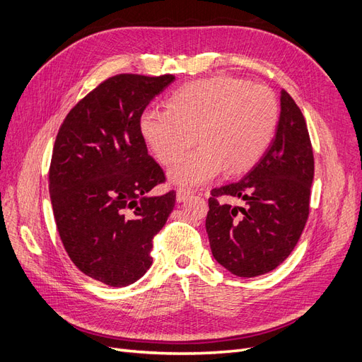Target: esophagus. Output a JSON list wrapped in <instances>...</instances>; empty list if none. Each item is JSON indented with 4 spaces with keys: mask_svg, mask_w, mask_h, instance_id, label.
I'll return each instance as SVG.
<instances>
[{
    "mask_svg": "<svg viewBox=\"0 0 362 362\" xmlns=\"http://www.w3.org/2000/svg\"><path fill=\"white\" fill-rule=\"evenodd\" d=\"M193 194V192L190 190V189H178L177 190V201L178 202H184V201H187L190 196Z\"/></svg>",
    "mask_w": 362,
    "mask_h": 362,
    "instance_id": "1",
    "label": "esophagus"
}]
</instances>
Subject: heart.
I'll return each instance as SVG.
<instances>
[{
  "mask_svg": "<svg viewBox=\"0 0 362 362\" xmlns=\"http://www.w3.org/2000/svg\"><path fill=\"white\" fill-rule=\"evenodd\" d=\"M279 104L267 86L233 76L194 81L175 90L166 112L148 108L140 134L161 164H173L196 141L199 146L169 170V180L193 187L249 170L276 134Z\"/></svg>",
  "mask_w": 362,
  "mask_h": 362,
  "instance_id": "b5f03b06",
  "label": "heart"
}]
</instances>
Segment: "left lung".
<instances>
[{
    "label": "left lung",
    "mask_w": 362,
    "mask_h": 362,
    "mask_svg": "<svg viewBox=\"0 0 362 362\" xmlns=\"http://www.w3.org/2000/svg\"><path fill=\"white\" fill-rule=\"evenodd\" d=\"M313 146L298 104L281 90V115L269 149L246 177L213 189L205 228L213 257L235 276L254 278L276 269L294 246L310 214ZM222 195L243 207L222 204Z\"/></svg>",
    "instance_id": "8db88e82"
}]
</instances>
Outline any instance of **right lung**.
Returning a JSON list of instances; mask_svg holds the SVG:
<instances>
[{
    "instance_id": "1",
    "label": "right lung",
    "mask_w": 362,
    "mask_h": 362,
    "mask_svg": "<svg viewBox=\"0 0 362 362\" xmlns=\"http://www.w3.org/2000/svg\"><path fill=\"white\" fill-rule=\"evenodd\" d=\"M173 75L119 74L64 117L54 144L49 196L62 243L84 275L125 287L152 264V238L177 194L148 196L164 172L148 154L139 120Z\"/></svg>"
}]
</instances>
